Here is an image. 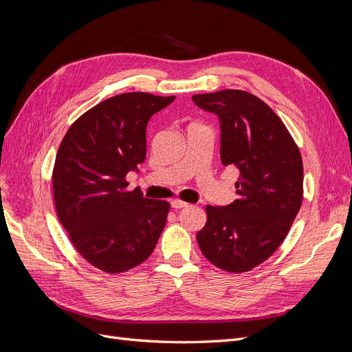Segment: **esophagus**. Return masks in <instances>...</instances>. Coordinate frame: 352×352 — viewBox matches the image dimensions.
I'll return each instance as SVG.
<instances>
[{
	"mask_svg": "<svg viewBox=\"0 0 352 352\" xmlns=\"http://www.w3.org/2000/svg\"><path fill=\"white\" fill-rule=\"evenodd\" d=\"M171 206H173V209L178 210V209L188 208V203H186V201H183V200H179V199H175V200L171 201Z\"/></svg>",
	"mask_w": 352,
	"mask_h": 352,
	"instance_id": "esophagus-1",
	"label": "esophagus"
}]
</instances>
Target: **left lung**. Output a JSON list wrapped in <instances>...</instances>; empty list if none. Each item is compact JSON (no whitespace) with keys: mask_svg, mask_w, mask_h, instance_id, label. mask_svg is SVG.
<instances>
[{"mask_svg":"<svg viewBox=\"0 0 352 352\" xmlns=\"http://www.w3.org/2000/svg\"><path fill=\"white\" fill-rule=\"evenodd\" d=\"M221 124V161L235 166L238 199L206 206L200 250L222 270L241 274L263 263L285 240L302 201V160L280 118L262 99L225 89L192 96Z\"/></svg>","mask_w":352,"mask_h":352,"instance_id":"1","label":"left lung"}]
</instances>
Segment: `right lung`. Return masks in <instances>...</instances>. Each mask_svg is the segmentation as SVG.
Returning <instances> with one entry per match:
<instances>
[{
	"label": "right lung",
	"instance_id": "add662e5",
	"mask_svg": "<svg viewBox=\"0 0 352 352\" xmlns=\"http://www.w3.org/2000/svg\"><path fill=\"white\" fill-rule=\"evenodd\" d=\"M175 96L130 92L100 102L67 131L55 157V209L87 262L120 274L143 263L166 223L169 203L126 190L146 160L151 117Z\"/></svg>",
	"mask_w": 352,
	"mask_h": 352
}]
</instances>
